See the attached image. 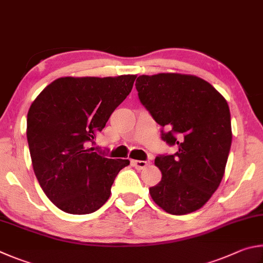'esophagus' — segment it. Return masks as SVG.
<instances>
[{
  "label": "esophagus",
  "instance_id": "obj_1",
  "mask_svg": "<svg viewBox=\"0 0 263 263\" xmlns=\"http://www.w3.org/2000/svg\"><path fill=\"white\" fill-rule=\"evenodd\" d=\"M133 165L137 168V170H142L144 168L146 165H149V160H133Z\"/></svg>",
  "mask_w": 263,
  "mask_h": 263
}]
</instances>
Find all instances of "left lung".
Returning a JSON list of instances; mask_svg holds the SVG:
<instances>
[{"mask_svg": "<svg viewBox=\"0 0 263 263\" xmlns=\"http://www.w3.org/2000/svg\"><path fill=\"white\" fill-rule=\"evenodd\" d=\"M142 105L162 126L174 155L156 157L162 180L150 187L155 203L171 215L202 208L222 181L232 142L231 115L224 97L194 75L162 72L136 80Z\"/></svg>", "mask_w": 263, "mask_h": 263, "instance_id": "8db88e82", "label": "left lung"}]
</instances>
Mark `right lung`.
<instances>
[{"label": "right lung", "mask_w": 263, "mask_h": 263, "mask_svg": "<svg viewBox=\"0 0 263 263\" xmlns=\"http://www.w3.org/2000/svg\"><path fill=\"white\" fill-rule=\"evenodd\" d=\"M135 78L61 77L32 103L26 128L32 166L46 196L64 213L98 210L120 170L129 165L87 145L130 93Z\"/></svg>", "instance_id": "1"}]
</instances>
